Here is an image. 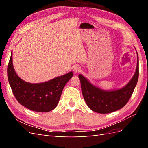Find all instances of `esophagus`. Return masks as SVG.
<instances>
[{"label": "esophagus", "mask_w": 148, "mask_h": 148, "mask_svg": "<svg viewBox=\"0 0 148 148\" xmlns=\"http://www.w3.org/2000/svg\"><path fill=\"white\" fill-rule=\"evenodd\" d=\"M80 70H81V69H80V67L79 66H75L73 68V72L75 73H78Z\"/></svg>", "instance_id": "obj_1"}]
</instances>
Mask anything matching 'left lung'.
<instances>
[{
	"label": "left lung",
	"mask_w": 148,
	"mask_h": 148,
	"mask_svg": "<svg viewBox=\"0 0 148 148\" xmlns=\"http://www.w3.org/2000/svg\"><path fill=\"white\" fill-rule=\"evenodd\" d=\"M133 77L125 86L114 90H104L91 83L83 75L79 74L82 91L89 108L99 114H108L122 109L126 105L135 88L139 77V60Z\"/></svg>",
	"instance_id": "8db88e82"
}]
</instances>
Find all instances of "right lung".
I'll return each mask as SVG.
<instances>
[{"instance_id":"add662e5","label":"right lung","mask_w":148,"mask_h":148,"mask_svg":"<svg viewBox=\"0 0 148 148\" xmlns=\"http://www.w3.org/2000/svg\"><path fill=\"white\" fill-rule=\"evenodd\" d=\"M8 82L16 100L24 107L35 112H49L54 109L60 100L65 84L73 72L44 83H31L20 78L13 68L12 51L7 67Z\"/></svg>"}]
</instances>
